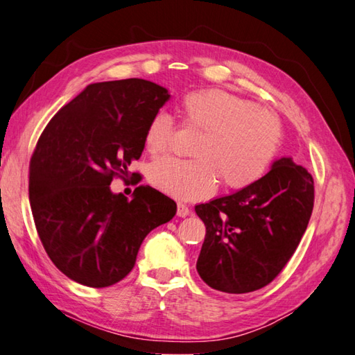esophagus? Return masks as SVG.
Masks as SVG:
<instances>
[{
  "label": "esophagus",
  "instance_id": "34e87169",
  "mask_svg": "<svg viewBox=\"0 0 355 355\" xmlns=\"http://www.w3.org/2000/svg\"><path fill=\"white\" fill-rule=\"evenodd\" d=\"M191 214V209L187 207L186 205H183V202H178V209H177V215L178 216H182V218H184V216H187Z\"/></svg>",
  "mask_w": 355,
  "mask_h": 355
}]
</instances>
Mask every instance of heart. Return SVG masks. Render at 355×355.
Returning a JSON list of instances; mask_svg holds the SVG:
<instances>
[{"label": "heart", "mask_w": 355, "mask_h": 355, "mask_svg": "<svg viewBox=\"0 0 355 355\" xmlns=\"http://www.w3.org/2000/svg\"><path fill=\"white\" fill-rule=\"evenodd\" d=\"M180 114L186 126L200 131L191 160L157 158L148 168V180L157 189L182 200L207 197L220 182L225 191L252 186L267 172L282 139L279 119L268 110L224 89H197L182 97ZM172 120L157 112L145 130L149 154L168 148Z\"/></svg>", "instance_id": "1"}]
</instances>
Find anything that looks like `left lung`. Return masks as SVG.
<instances>
[{
	"instance_id": "obj_1",
	"label": "left lung",
	"mask_w": 355,
	"mask_h": 355,
	"mask_svg": "<svg viewBox=\"0 0 355 355\" xmlns=\"http://www.w3.org/2000/svg\"><path fill=\"white\" fill-rule=\"evenodd\" d=\"M314 206V180L282 157L252 186L195 206L206 225L197 270L209 286L250 293L281 273L302 239Z\"/></svg>"
}]
</instances>
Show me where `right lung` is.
I'll return each instance as SVG.
<instances>
[{"instance_id":"right-lung-1","label":"right lung","mask_w":355,"mask_h":355,"mask_svg":"<svg viewBox=\"0 0 355 355\" xmlns=\"http://www.w3.org/2000/svg\"><path fill=\"white\" fill-rule=\"evenodd\" d=\"M169 97L145 79L97 82L37 140L28 171L35 225L51 262L74 282L103 288L122 281L148 233L175 215V201L150 186L135 187L131 200L110 189L140 158L149 120Z\"/></svg>"}]
</instances>
